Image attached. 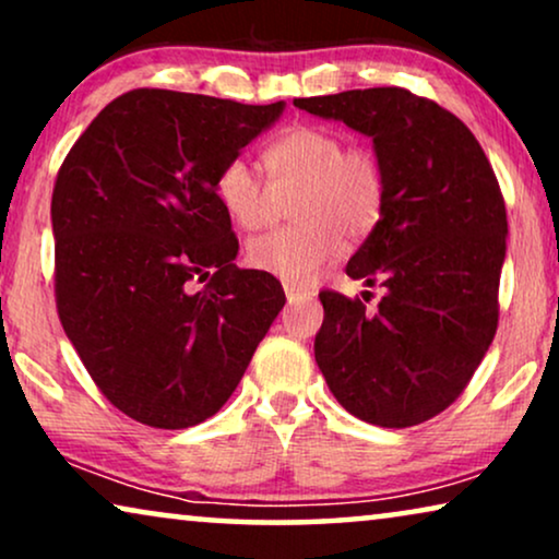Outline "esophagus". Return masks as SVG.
Wrapping results in <instances>:
<instances>
[{
  "label": "esophagus",
  "instance_id": "1",
  "mask_svg": "<svg viewBox=\"0 0 559 559\" xmlns=\"http://www.w3.org/2000/svg\"><path fill=\"white\" fill-rule=\"evenodd\" d=\"M285 295H287V302H305V300H312V293H308V289H300V287H289V285H285Z\"/></svg>",
  "mask_w": 559,
  "mask_h": 559
}]
</instances>
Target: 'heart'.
<instances>
[{
  "label": "heart",
  "mask_w": 559,
  "mask_h": 559,
  "mask_svg": "<svg viewBox=\"0 0 559 559\" xmlns=\"http://www.w3.org/2000/svg\"><path fill=\"white\" fill-rule=\"evenodd\" d=\"M272 182L247 157L221 167L216 195L224 211L247 231L270 224L274 198L300 188L297 224L249 241V264L289 287H310L346 249V236L361 241L379 226L386 203V175L366 147H346L333 129L293 127L266 150Z\"/></svg>",
  "instance_id": "obj_1"
}]
</instances>
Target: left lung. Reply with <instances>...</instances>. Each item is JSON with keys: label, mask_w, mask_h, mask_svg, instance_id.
I'll list each match as a JSON object with an SVG mask.
<instances>
[{"label": "left lung", "mask_w": 559, "mask_h": 559, "mask_svg": "<svg viewBox=\"0 0 559 559\" xmlns=\"http://www.w3.org/2000/svg\"><path fill=\"white\" fill-rule=\"evenodd\" d=\"M297 109L371 136L386 175L379 226L346 274L384 287L377 310L320 293L316 361L335 400L379 427H412L450 407L499 323L507 205L476 136L404 88L295 98Z\"/></svg>", "instance_id": "obj_1"}]
</instances>
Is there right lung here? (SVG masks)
I'll use <instances>...</instances> for the list:
<instances>
[{"mask_svg":"<svg viewBox=\"0 0 559 559\" xmlns=\"http://www.w3.org/2000/svg\"><path fill=\"white\" fill-rule=\"evenodd\" d=\"M282 111L136 88L104 106L60 165V323L136 423L182 430L216 415L285 305L272 274L234 264L239 241L216 195L221 167Z\"/></svg>","mask_w":559,"mask_h":559,"instance_id":"right-lung-1","label":"right lung"}]
</instances>
